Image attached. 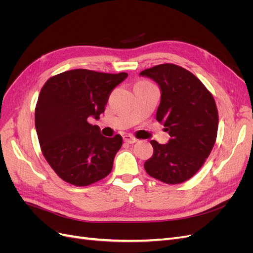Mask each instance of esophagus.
<instances>
[{
	"label": "esophagus",
	"instance_id": "esophagus-1",
	"mask_svg": "<svg viewBox=\"0 0 253 253\" xmlns=\"http://www.w3.org/2000/svg\"><path fill=\"white\" fill-rule=\"evenodd\" d=\"M124 141L126 142V143H135L137 141V139L131 135H125L124 136Z\"/></svg>",
	"mask_w": 253,
	"mask_h": 253
}]
</instances>
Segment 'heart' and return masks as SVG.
I'll return each mask as SVG.
<instances>
[{"mask_svg": "<svg viewBox=\"0 0 253 253\" xmlns=\"http://www.w3.org/2000/svg\"><path fill=\"white\" fill-rule=\"evenodd\" d=\"M139 83H148V82H145V81H141V82H139Z\"/></svg>", "mask_w": 253, "mask_h": 253, "instance_id": "heart-1", "label": "heart"}]
</instances>
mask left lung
<instances>
[{
    "instance_id": "1",
    "label": "left lung",
    "mask_w": 253,
    "mask_h": 253,
    "mask_svg": "<svg viewBox=\"0 0 253 253\" xmlns=\"http://www.w3.org/2000/svg\"><path fill=\"white\" fill-rule=\"evenodd\" d=\"M140 75L154 80L162 89L156 119L171 136L167 144L151 141L154 152L144 169L152 177L177 185L197 173L215 143V100L203 82L181 66L159 64Z\"/></svg>"
}]
</instances>
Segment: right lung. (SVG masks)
Instances as JSON below:
<instances>
[{
	"label": "right lung",
	"instance_id": "1",
	"mask_svg": "<svg viewBox=\"0 0 253 253\" xmlns=\"http://www.w3.org/2000/svg\"><path fill=\"white\" fill-rule=\"evenodd\" d=\"M126 73L72 70L50 77L41 88L35 124L42 154L61 179L77 187L108 176L122 137L112 138L88 124L104 112L112 90Z\"/></svg>",
	"mask_w": 253,
	"mask_h": 253
}]
</instances>
